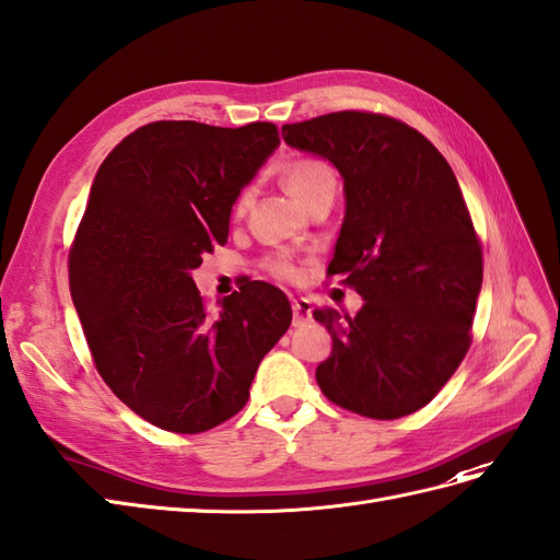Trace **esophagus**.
<instances>
[{
	"label": "esophagus",
	"instance_id": "1",
	"mask_svg": "<svg viewBox=\"0 0 560 560\" xmlns=\"http://www.w3.org/2000/svg\"><path fill=\"white\" fill-rule=\"evenodd\" d=\"M291 307H293V326H305L312 322V303L307 298H293Z\"/></svg>",
	"mask_w": 560,
	"mask_h": 560
}]
</instances>
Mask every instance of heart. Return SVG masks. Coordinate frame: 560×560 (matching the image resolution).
I'll return each mask as SVG.
<instances>
[{
  "label": "heart",
  "mask_w": 560,
  "mask_h": 560,
  "mask_svg": "<svg viewBox=\"0 0 560 560\" xmlns=\"http://www.w3.org/2000/svg\"><path fill=\"white\" fill-rule=\"evenodd\" d=\"M281 182L285 186V191L293 196L295 203L300 206H310L314 198L322 194H334L336 191V172L322 158L314 155H303V158H293L283 165L281 170ZM253 198L250 186H243L238 194L232 200V218H243L246 214L248 206ZM262 269L269 277H275L279 281H298L300 279V267L291 260V257L283 255H269L262 260Z\"/></svg>",
  "instance_id": "1"
}]
</instances>
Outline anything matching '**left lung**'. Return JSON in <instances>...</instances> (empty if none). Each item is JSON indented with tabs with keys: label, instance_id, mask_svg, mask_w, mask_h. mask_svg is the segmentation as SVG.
<instances>
[{
	"label": "left lung",
	"instance_id": "obj_1",
	"mask_svg": "<svg viewBox=\"0 0 560 560\" xmlns=\"http://www.w3.org/2000/svg\"><path fill=\"white\" fill-rule=\"evenodd\" d=\"M281 135L340 170L348 210L326 275L364 298L354 317L312 312L334 338L319 388L366 419L419 411L464 362L482 285V243L454 172L383 113H326Z\"/></svg>",
	"mask_w": 560,
	"mask_h": 560
}]
</instances>
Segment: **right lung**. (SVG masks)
<instances>
[{
  "label": "right lung",
  "instance_id": "right-lung-1",
  "mask_svg": "<svg viewBox=\"0 0 560 560\" xmlns=\"http://www.w3.org/2000/svg\"><path fill=\"white\" fill-rule=\"evenodd\" d=\"M275 122L158 120L98 167L68 253L70 295L98 376L143 421L196 435L246 407L293 310L248 281L208 310L191 271L224 246L229 214L267 155Z\"/></svg>",
  "mask_w": 560,
  "mask_h": 560
}]
</instances>
